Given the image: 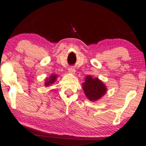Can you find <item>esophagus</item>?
<instances>
[{"label":"esophagus","instance_id":"obj_1","mask_svg":"<svg viewBox=\"0 0 146 146\" xmlns=\"http://www.w3.org/2000/svg\"><path fill=\"white\" fill-rule=\"evenodd\" d=\"M68 73H70V74H71V75L75 74V70L73 67H70L69 68H68Z\"/></svg>","mask_w":146,"mask_h":146}]
</instances>
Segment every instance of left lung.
<instances>
[{"label":"left lung","instance_id":"1","mask_svg":"<svg viewBox=\"0 0 146 146\" xmlns=\"http://www.w3.org/2000/svg\"><path fill=\"white\" fill-rule=\"evenodd\" d=\"M82 86L86 98L92 102L100 100L107 91L105 84L98 78H93L91 75H87Z\"/></svg>","mask_w":146,"mask_h":146}]
</instances>
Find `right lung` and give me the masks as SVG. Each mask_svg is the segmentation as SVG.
<instances>
[{"label": "right lung", "mask_w": 146, "mask_h": 146, "mask_svg": "<svg viewBox=\"0 0 146 146\" xmlns=\"http://www.w3.org/2000/svg\"><path fill=\"white\" fill-rule=\"evenodd\" d=\"M58 76V75L52 74L51 76L49 77V78H46V80H45V82H44V86L46 87H48V86H50L51 85L53 84L56 81Z\"/></svg>", "instance_id": "obj_1"}]
</instances>
